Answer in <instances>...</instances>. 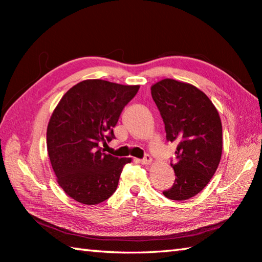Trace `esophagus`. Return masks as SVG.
Instances as JSON below:
<instances>
[{"label": "esophagus", "instance_id": "obj_1", "mask_svg": "<svg viewBox=\"0 0 262 262\" xmlns=\"http://www.w3.org/2000/svg\"><path fill=\"white\" fill-rule=\"evenodd\" d=\"M151 162H152V158L149 154H145V156L141 159V163L143 164V165H149Z\"/></svg>", "mask_w": 262, "mask_h": 262}]
</instances>
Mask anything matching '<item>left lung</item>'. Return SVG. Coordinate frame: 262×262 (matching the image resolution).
<instances>
[{
    "label": "left lung",
    "mask_w": 262,
    "mask_h": 262,
    "mask_svg": "<svg viewBox=\"0 0 262 262\" xmlns=\"http://www.w3.org/2000/svg\"><path fill=\"white\" fill-rule=\"evenodd\" d=\"M151 96L166 140L178 143L171 163L176 180L163 194L171 200H188L206 187L220 164L223 137L219 112L201 90L176 79L154 84Z\"/></svg>",
    "instance_id": "8db88e82"
}]
</instances>
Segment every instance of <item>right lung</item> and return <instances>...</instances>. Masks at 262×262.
I'll return each mask as SVG.
<instances>
[{
	"instance_id": "1",
	"label": "right lung",
	"mask_w": 262,
	"mask_h": 262,
	"mask_svg": "<svg viewBox=\"0 0 262 262\" xmlns=\"http://www.w3.org/2000/svg\"><path fill=\"white\" fill-rule=\"evenodd\" d=\"M139 85L86 79L66 92L47 126V151L57 183L83 205H98L118 187L123 166L132 158L104 152L113 128Z\"/></svg>"
}]
</instances>
